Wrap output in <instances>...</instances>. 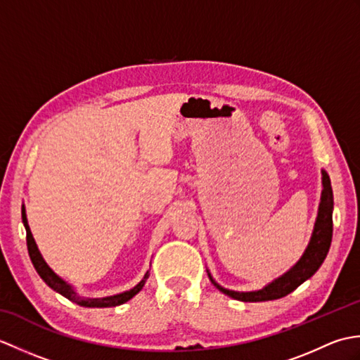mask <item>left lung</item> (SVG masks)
Segmentation results:
<instances>
[{
    "mask_svg": "<svg viewBox=\"0 0 360 360\" xmlns=\"http://www.w3.org/2000/svg\"><path fill=\"white\" fill-rule=\"evenodd\" d=\"M322 184H323V190H322V198H320L314 232H312L311 241L308 244L307 250H304V254L295 263V266L290 267L286 274H283L281 277L274 280L263 289L252 290V292H238V290H231L219 286L218 283L212 278V275L207 271L209 278L213 285H215L221 292L235 298V300L267 302V300H277V298L290 294L292 290H295L298 286H300L303 281H307L309 277H312V275L317 272L319 267L322 266L323 259L326 258L328 250H330L331 240H333L334 198H333L330 176L326 174L325 170H322Z\"/></svg>",
    "mask_w": 360,
    "mask_h": 360,
    "instance_id": "obj_1",
    "label": "left lung"
}]
</instances>
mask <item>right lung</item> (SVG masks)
<instances>
[{"label":"right lung","instance_id":"obj_1","mask_svg":"<svg viewBox=\"0 0 360 360\" xmlns=\"http://www.w3.org/2000/svg\"><path fill=\"white\" fill-rule=\"evenodd\" d=\"M21 218H22V224L26 227V241H27V250H29V257L32 259V264L35 267V271L38 272V275L43 278V281L48 285L49 288H52L53 290H57L58 294H62L63 297H66L68 300H71L74 303L80 304V307H85V308H111V307H119V304L128 302L129 298H133L139 290L143 288L145 281L148 278V272L143 275V278L137 283V285L129 289L125 290V292L122 294H116V295H110V297H101V298H86V297H82L77 292H75L74 288L71 285H68L65 280H62L58 277V275L53 272L51 267L46 264V262L43 259L40 250H38L35 240L32 236V232H30L29 224H27V218H26V210H25V205H22L21 209Z\"/></svg>","mask_w":360,"mask_h":360}]
</instances>
